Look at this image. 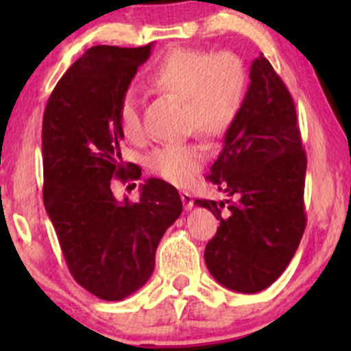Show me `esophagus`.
Masks as SVG:
<instances>
[{
  "label": "esophagus",
  "mask_w": 351,
  "mask_h": 351,
  "mask_svg": "<svg viewBox=\"0 0 351 351\" xmlns=\"http://www.w3.org/2000/svg\"><path fill=\"white\" fill-rule=\"evenodd\" d=\"M180 198H182V201H184V206L186 210H190L191 208H193V195H191L190 191H186V190L180 191Z\"/></svg>",
  "instance_id": "1"
}]
</instances>
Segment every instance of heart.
<instances>
[{
	"mask_svg": "<svg viewBox=\"0 0 351 351\" xmlns=\"http://www.w3.org/2000/svg\"><path fill=\"white\" fill-rule=\"evenodd\" d=\"M147 84L156 93L172 94L185 102V123L204 138H215L232 126L244 102L247 88L246 66L232 52L174 49L150 71ZM118 126L131 142L145 137L137 97L126 93L118 107ZM156 176L174 185L193 179L204 162V153L195 143L156 148L150 155Z\"/></svg>",
	"mask_w": 351,
	"mask_h": 351,
	"instance_id": "heart-1",
	"label": "heart"
}]
</instances>
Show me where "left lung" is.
<instances>
[{"mask_svg":"<svg viewBox=\"0 0 351 351\" xmlns=\"http://www.w3.org/2000/svg\"><path fill=\"white\" fill-rule=\"evenodd\" d=\"M206 177L234 201L196 199L220 222L204 251L219 285L256 294L286 270L305 230L306 156L289 90L263 56Z\"/></svg>","mask_w":351,"mask_h":351,"instance_id":"8db88e82","label":"left lung"}]
</instances>
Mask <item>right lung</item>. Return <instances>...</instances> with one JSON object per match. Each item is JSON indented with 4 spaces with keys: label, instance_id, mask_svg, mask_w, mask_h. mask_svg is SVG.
Here are the masks:
<instances>
[{
    "label": "right lung",
    "instance_id": "obj_1",
    "mask_svg": "<svg viewBox=\"0 0 351 351\" xmlns=\"http://www.w3.org/2000/svg\"><path fill=\"white\" fill-rule=\"evenodd\" d=\"M152 47H90L57 83L43 118L46 213L71 276L108 302L150 280L158 244L182 214L165 180L148 179L134 203L114 198L110 184L137 177L121 156L118 107Z\"/></svg>",
    "mask_w": 351,
    "mask_h": 351
}]
</instances>
